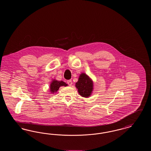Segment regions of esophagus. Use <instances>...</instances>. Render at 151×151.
Here are the masks:
<instances>
[{
	"mask_svg": "<svg viewBox=\"0 0 151 151\" xmlns=\"http://www.w3.org/2000/svg\"><path fill=\"white\" fill-rule=\"evenodd\" d=\"M67 84H68V86H71L72 84V80H68V81H67Z\"/></svg>",
	"mask_w": 151,
	"mask_h": 151,
	"instance_id": "obj_1",
	"label": "esophagus"
}]
</instances>
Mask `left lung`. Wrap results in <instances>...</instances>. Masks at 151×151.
Segmentation results:
<instances>
[{"mask_svg":"<svg viewBox=\"0 0 151 151\" xmlns=\"http://www.w3.org/2000/svg\"><path fill=\"white\" fill-rule=\"evenodd\" d=\"M75 86L81 96L87 98L91 96L93 91V81L86 73H81Z\"/></svg>","mask_w":151,"mask_h":151,"instance_id":"left-lung-1","label":"left lung"}]
</instances>
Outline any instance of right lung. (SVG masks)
Wrapping results in <instances>:
<instances>
[{
	"label": "right lung",
	"mask_w": 151,
	"mask_h": 151,
	"mask_svg": "<svg viewBox=\"0 0 151 151\" xmlns=\"http://www.w3.org/2000/svg\"><path fill=\"white\" fill-rule=\"evenodd\" d=\"M68 86L63 81H58L55 79H53L50 84V92L51 93H56L60 86Z\"/></svg>",
	"instance_id": "obj_1"
}]
</instances>
